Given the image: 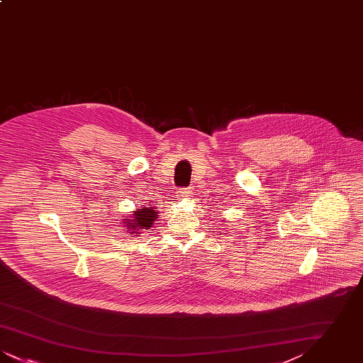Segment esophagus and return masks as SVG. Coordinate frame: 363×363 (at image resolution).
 Returning a JSON list of instances; mask_svg holds the SVG:
<instances>
[{"instance_id":"obj_1","label":"esophagus","mask_w":363,"mask_h":363,"mask_svg":"<svg viewBox=\"0 0 363 363\" xmlns=\"http://www.w3.org/2000/svg\"><path fill=\"white\" fill-rule=\"evenodd\" d=\"M191 196V190L190 188H181V189L177 190V197L181 199V200H186Z\"/></svg>"}]
</instances>
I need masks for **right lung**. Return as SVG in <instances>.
I'll return each instance as SVG.
<instances>
[{
	"label": "right lung",
	"instance_id": "right-lung-1",
	"mask_svg": "<svg viewBox=\"0 0 363 363\" xmlns=\"http://www.w3.org/2000/svg\"><path fill=\"white\" fill-rule=\"evenodd\" d=\"M156 213H157V212H155V209L152 207L140 208V211L133 213V218H135V219H128V222L125 223V225H126L128 228H130L129 231L138 234V231H141L144 227L148 228V227H151V225H154L156 216H157ZM132 221L134 222L133 224L131 223Z\"/></svg>",
	"mask_w": 363,
	"mask_h": 363
}]
</instances>
